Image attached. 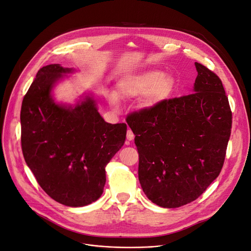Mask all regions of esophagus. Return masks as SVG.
Here are the masks:
<instances>
[{
	"label": "esophagus",
	"instance_id": "34e87169",
	"mask_svg": "<svg viewBox=\"0 0 251 251\" xmlns=\"http://www.w3.org/2000/svg\"><path fill=\"white\" fill-rule=\"evenodd\" d=\"M133 139H134V133L132 132L131 129H128V130H127V140L131 141V140H133Z\"/></svg>",
	"mask_w": 251,
	"mask_h": 251
}]
</instances>
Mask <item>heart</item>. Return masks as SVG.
<instances>
[{
    "label": "heart",
    "instance_id": "1",
    "mask_svg": "<svg viewBox=\"0 0 251 251\" xmlns=\"http://www.w3.org/2000/svg\"><path fill=\"white\" fill-rule=\"evenodd\" d=\"M175 87L172 77L160 70H150L130 76L120 83V93L124 97H136L148 93L146 104L153 106L169 98ZM108 101L114 108H119L120 102L116 93H110Z\"/></svg>",
    "mask_w": 251,
    "mask_h": 251
}]
</instances>
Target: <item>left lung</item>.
<instances>
[{
    "mask_svg": "<svg viewBox=\"0 0 251 251\" xmlns=\"http://www.w3.org/2000/svg\"><path fill=\"white\" fill-rule=\"evenodd\" d=\"M192 94L134 111L126 122L139 153L138 177L153 203L176 208L197 199L224 164L232 113L220 78L195 62Z\"/></svg>",
    "mask_w": 251,
    "mask_h": 251,
    "instance_id": "1",
    "label": "left lung"
}]
</instances>
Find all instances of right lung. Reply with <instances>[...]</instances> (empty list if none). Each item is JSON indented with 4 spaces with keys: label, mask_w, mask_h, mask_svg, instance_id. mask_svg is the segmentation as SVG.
<instances>
[{
    "label": "right lung",
    "mask_w": 251,
    "mask_h": 251,
    "mask_svg": "<svg viewBox=\"0 0 251 251\" xmlns=\"http://www.w3.org/2000/svg\"><path fill=\"white\" fill-rule=\"evenodd\" d=\"M72 69L59 64L38 71L21 109V144L39 185L55 201L85 206L103 193L105 167L123 146L125 123L110 124L87 97L75 107L55 104L54 84Z\"/></svg>",
    "instance_id": "obj_1"
}]
</instances>
